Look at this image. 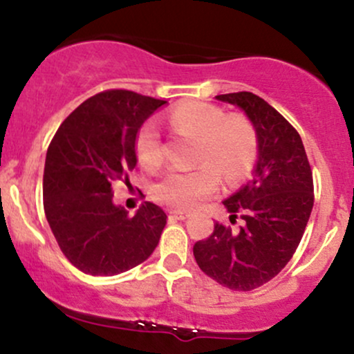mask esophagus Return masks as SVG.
Wrapping results in <instances>:
<instances>
[{
  "instance_id": "obj_1",
  "label": "esophagus",
  "mask_w": 354,
  "mask_h": 354,
  "mask_svg": "<svg viewBox=\"0 0 354 354\" xmlns=\"http://www.w3.org/2000/svg\"><path fill=\"white\" fill-rule=\"evenodd\" d=\"M169 213H171L176 219H186V218H189V214H191L189 211H181V209H173V211H169Z\"/></svg>"
}]
</instances>
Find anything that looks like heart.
Returning <instances> with one entry per match:
<instances>
[{"mask_svg": "<svg viewBox=\"0 0 354 354\" xmlns=\"http://www.w3.org/2000/svg\"><path fill=\"white\" fill-rule=\"evenodd\" d=\"M178 128L198 136V160L193 169H171L154 185L158 201L173 208L191 209L216 193L223 171L230 183L246 176L258 156L254 126L241 115H225L219 106L205 101H188L173 109L169 116ZM136 156L146 168L163 163V143L158 123L148 120L138 129Z\"/></svg>", "mask_w": 354, "mask_h": 354, "instance_id": "b5f03b06", "label": "heart"}]
</instances>
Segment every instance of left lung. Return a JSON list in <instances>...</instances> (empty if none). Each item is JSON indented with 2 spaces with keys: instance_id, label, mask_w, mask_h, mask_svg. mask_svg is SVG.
I'll use <instances>...</instances> for the list:
<instances>
[{
  "instance_id": "8db88e82",
  "label": "left lung",
  "mask_w": 354,
  "mask_h": 354,
  "mask_svg": "<svg viewBox=\"0 0 354 354\" xmlns=\"http://www.w3.org/2000/svg\"><path fill=\"white\" fill-rule=\"evenodd\" d=\"M245 113L258 136V158L246 185L223 201L233 230L216 223L193 246L203 273L236 291L274 278L295 254L313 209V174L298 131L265 100L248 91L218 95Z\"/></svg>"
}]
</instances>
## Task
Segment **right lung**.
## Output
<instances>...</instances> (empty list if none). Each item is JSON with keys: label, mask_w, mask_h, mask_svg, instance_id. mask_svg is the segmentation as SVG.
<instances>
[{"label": "right lung", "mask_w": 354, "mask_h": 354, "mask_svg": "<svg viewBox=\"0 0 354 354\" xmlns=\"http://www.w3.org/2000/svg\"><path fill=\"white\" fill-rule=\"evenodd\" d=\"M166 103L126 89L98 93L53 138L44 163V214L61 251L83 273H124L158 246L165 211L146 201L128 216L113 201V185L129 183L138 129Z\"/></svg>", "instance_id": "add662e5"}]
</instances>
